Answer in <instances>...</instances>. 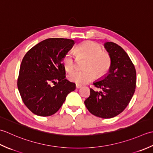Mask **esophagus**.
I'll list each match as a JSON object with an SVG mask.
<instances>
[{"label": "esophagus", "instance_id": "obj_1", "mask_svg": "<svg viewBox=\"0 0 153 153\" xmlns=\"http://www.w3.org/2000/svg\"><path fill=\"white\" fill-rule=\"evenodd\" d=\"M81 87H82V86H81V85H77V84H76V88H80Z\"/></svg>", "mask_w": 153, "mask_h": 153}]
</instances>
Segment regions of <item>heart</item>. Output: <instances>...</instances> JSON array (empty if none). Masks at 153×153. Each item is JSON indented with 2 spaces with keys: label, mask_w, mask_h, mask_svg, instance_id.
<instances>
[{
  "label": "heart",
  "mask_w": 153,
  "mask_h": 153,
  "mask_svg": "<svg viewBox=\"0 0 153 153\" xmlns=\"http://www.w3.org/2000/svg\"><path fill=\"white\" fill-rule=\"evenodd\" d=\"M80 56L88 58L85 70H76L71 72L68 78L77 85H85L94 80L96 74L102 76L106 73L111 66V57L108 53L103 51L102 46L91 41L83 42L76 48ZM63 64L68 71L73 70L76 66V57L72 51H68L63 58Z\"/></svg>",
  "instance_id": "heart-1"
}]
</instances>
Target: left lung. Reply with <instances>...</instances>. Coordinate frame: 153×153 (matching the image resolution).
Wrapping results in <instances>:
<instances>
[{
  "instance_id": "1",
  "label": "left lung",
  "mask_w": 153,
  "mask_h": 153,
  "mask_svg": "<svg viewBox=\"0 0 153 153\" xmlns=\"http://www.w3.org/2000/svg\"><path fill=\"white\" fill-rule=\"evenodd\" d=\"M105 48L111 57L107 76L94 85L102 91L90 88L89 97L85 101L92 114L102 118H111L121 113L129 104L136 87V70L123 49L114 42H106Z\"/></svg>"
}]
</instances>
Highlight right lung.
<instances>
[{
	"label": "right lung",
	"instance_id": "obj_1",
	"mask_svg": "<svg viewBox=\"0 0 153 153\" xmlns=\"http://www.w3.org/2000/svg\"><path fill=\"white\" fill-rule=\"evenodd\" d=\"M74 43L70 39H46L24 55L17 85L24 104L34 114L47 117L55 114L75 90V84L65 79L63 64L64 55Z\"/></svg>",
	"mask_w": 153,
	"mask_h": 153
}]
</instances>
